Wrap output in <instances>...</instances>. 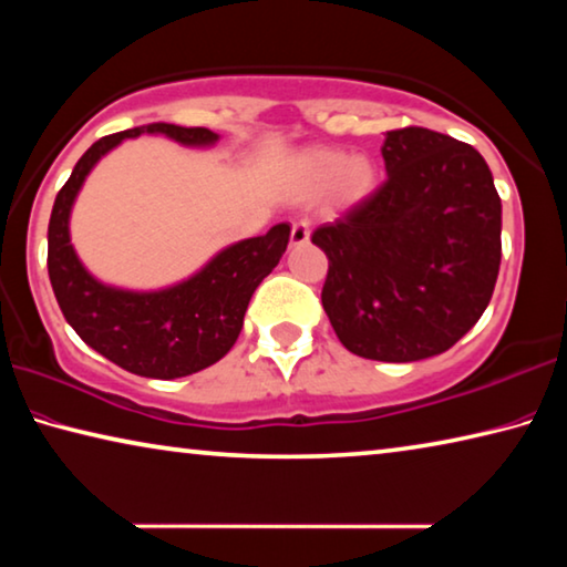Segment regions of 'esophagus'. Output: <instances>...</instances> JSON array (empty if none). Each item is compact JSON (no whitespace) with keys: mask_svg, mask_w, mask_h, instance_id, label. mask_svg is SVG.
Here are the masks:
<instances>
[{"mask_svg":"<svg viewBox=\"0 0 567 567\" xmlns=\"http://www.w3.org/2000/svg\"><path fill=\"white\" fill-rule=\"evenodd\" d=\"M310 239V221L308 219H298L292 221V229H290V241L292 247H300L305 241Z\"/></svg>","mask_w":567,"mask_h":567,"instance_id":"1","label":"esophagus"}]
</instances>
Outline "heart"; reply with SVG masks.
I'll return each instance as SVG.
<instances>
[{"label":"heart","instance_id":"b5f03b06","mask_svg":"<svg viewBox=\"0 0 567 567\" xmlns=\"http://www.w3.org/2000/svg\"><path fill=\"white\" fill-rule=\"evenodd\" d=\"M298 178L308 192H320L332 184V199L338 206L363 202L375 188V166L363 156H350L338 148H318L300 156Z\"/></svg>","mask_w":567,"mask_h":567}]
</instances>
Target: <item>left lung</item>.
Listing matches in <instances>:
<instances>
[{"mask_svg": "<svg viewBox=\"0 0 567 567\" xmlns=\"http://www.w3.org/2000/svg\"><path fill=\"white\" fill-rule=\"evenodd\" d=\"M385 182L312 231L328 257L322 308L368 361L444 353L482 318L502 259V202L477 148L406 125L385 131Z\"/></svg>", "mask_w": 567, "mask_h": 567, "instance_id": "obj_1", "label": "left lung"}]
</instances>
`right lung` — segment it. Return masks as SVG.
I'll return each instance as SVG.
<instances>
[{
	"instance_id": "obj_1",
	"label": "right lung",
	"mask_w": 567,
	"mask_h": 567,
	"mask_svg": "<svg viewBox=\"0 0 567 567\" xmlns=\"http://www.w3.org/2000/svg\"><path fill=\"white\" fill-rule=\"evenodd\" d=\"M141 133H166L186 146H209L217 133L151 123L95 141L58 192L48 227V272L62 316L107 361L146 379H182L209 368L239 338L257 285L272 272L290 241V224L219 251L199 275L161 292H125L85 272L70 245V206L95 161Z\"/></svg>"
}]
</instances>
